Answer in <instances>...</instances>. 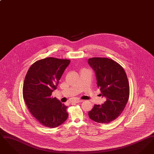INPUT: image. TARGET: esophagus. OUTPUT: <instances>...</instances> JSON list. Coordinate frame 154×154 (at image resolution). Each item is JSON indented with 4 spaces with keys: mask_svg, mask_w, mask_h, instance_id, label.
I'll list each match as a JSON object with an SVG mask.
<instances>
[{
    "mask_svg": "<svg viewBox=\"0 0 154 154\" xmlns=\"http://www.w3.org/2000/svg\"><path fill=\"white\" fill-rule=\"evenodd\" d=\"M83 101H84L83 100H81V99H75V100H74L73 102L74 103H79L82 102Z\"/></svg>",
    "mask_w": 154,
    "mask_h": 154,
    "instance_id": "34e87169",
    "label": "esophagus"
}]
</instances>
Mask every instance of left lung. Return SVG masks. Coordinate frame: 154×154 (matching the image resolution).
<instances>
[{
	"mask_svg": "<svg viewBox=\"0 0 154 154\" xmlns=\"http://www.w3.org/2000/svg\"><path fill=\"white\" fill-rule=\"evenodd\" d=\"M88 63L95 72L97 85L101 95L106 97L102 106L95 104L88 112L89 117L96 122L109 124L119 116L129 97V84L124 68L107 58L95 57Z\"/></svg>",
	"mask_w": 154,
	"mask_h": 154,
	"instance_id": "obj_1",
	"label": "left lung"
}]
</instances>
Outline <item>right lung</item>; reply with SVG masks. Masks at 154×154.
<instances>
[{
  "label": "right lung",
  "instance_id": "add662e5",
  "mask_svg": "<svg viewBox=\"0 0 154 154\" xmlns=\"http://www.w3.org/2000/svg\"><path fill=\"white\" fill-rule=\"evenodd\" d=\"M70 62L66 59H42L31 65L25 76L23 99L30 112L44 126L57 127L68 117L67 107L51 95Z\"/></svg>",
  "mask_w": 154,
  "mask_h": 154
}]
</instances>
